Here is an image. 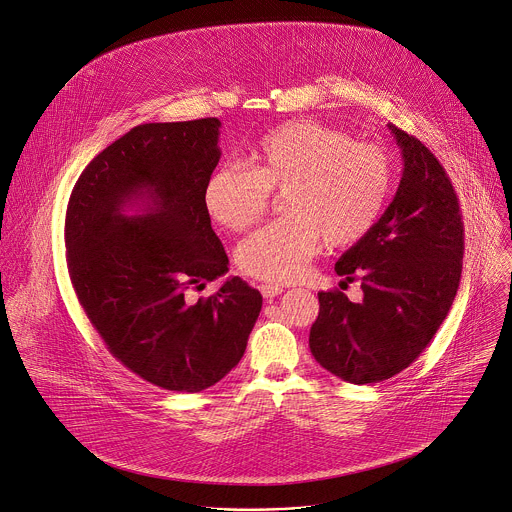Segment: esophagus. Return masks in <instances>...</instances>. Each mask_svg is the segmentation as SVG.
Instances as JSON below:
<instances>
[{"label": "esophagus", "instance_id": "1", "mask_svg": "<svg viewBox=\"0 0 512 512\" xmlns=\"http://www.w3.org/2000/svg\"><path fill=\"white\" fill-rule=\"evenodd\" d=\"M260 292L264 298H274V296L282 294V288L276 284H260Z\"/></svg>", "mask_w": 512, "mask_h": 512}]
</instances>
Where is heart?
<instances>
[{
	"instance_id": "1",
	"label": "heart",
	"mask_w": 512,
	"mask_h": 512,
	"mask_svg": "<svg viewBox=\"0 0 512 512\" xmlns=\"http://www.w3.org/2000/svg\"><path fill=\"white\" fill-rule=\"evenodd\" d=\"M391 155L319 121H288L252 149L250 167L224 163L203 185V208L230 232L252 228L282 193L284 218L246 238L236 262L248 276L292 282L321 240L329 248L361 242L379 222L393 189Z\"/></svg>"
}]
</instances>
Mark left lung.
<instances>
[{
    "mask_svg": "<svg viewBox=\"0 0 512 512\" xmlns=\"http://www.w3.org/2000/svg\"><path fill=\"white\" fill-rule=\"evenodd\" d=\"M401 157L397 193L375 228L335 270L359 278L363 300L319 292L313 357L349 383H379L410 367L430 345L454 302L464 254L458 195L436 155L414 135L387 125Z\"/></svg>",
    "mask_w": 512,
    "mask_h": 512,
    "instance_id": "1",
    "label": "left lung"
}]
</instances>
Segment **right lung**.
<instances>
[{
	"mask_svg": "<svg viewBox=\"0 0 512 512\" xmlns=\"http://www.w3.org/2000/svg\"><path fill=\"white\" fill-rule=\"evenodd\" d=\"M220 125L131 129L86 165L66 208V264L88 321L113 357L167 391L197 393L230 373L262 309V294L238 276L187 300L228 272L203 208Z\"/></svg>",
	"mask_w": 512,
	"mask_h": 512,
	"instance_id": "add662e5",
	"label": "right lung"
}]
</instances>
